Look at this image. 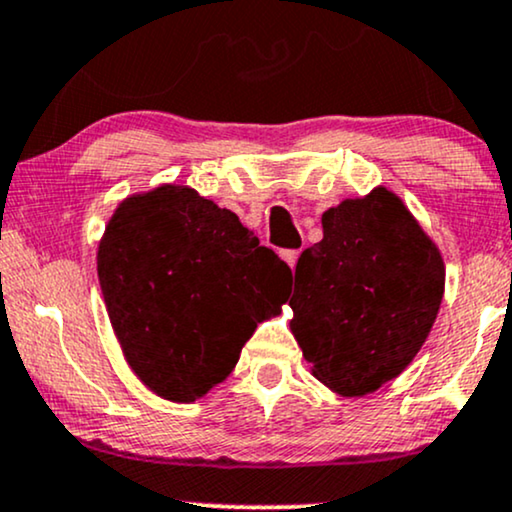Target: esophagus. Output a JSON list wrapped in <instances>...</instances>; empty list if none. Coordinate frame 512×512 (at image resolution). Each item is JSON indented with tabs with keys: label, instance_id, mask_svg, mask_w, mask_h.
<instances>
[{
	"label": "esophagus",
	"instance_id": "esophagus-1",
	"mask_svg": "<svg viewBox=\"0 0 512 512\" xmlns=\"http://www.w3.org/2000/svg\"><path fill=\"white\" fill-rule=\"evenodd\" d=\"M298 255H300V252L298 250H283L281 252V257H283V262H286L288 264V267H295V262H298Z\"/></svg>",
	"mask_w": 512,
	"mask_h": 512
}]
</instances>
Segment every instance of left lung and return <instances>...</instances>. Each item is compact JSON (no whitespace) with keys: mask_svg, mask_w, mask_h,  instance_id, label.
Listing matches in <instances>:
<instances>
[{"mask_svg":"<svg viewBox=\"0 0 512 512\" xmlns=\"http://www.w3.org/2000/svg\"><path fill=\"white\" fill-rule=\"evenodd\" d=\"M322 229L295 264L291 331L324 386L367 396L420 353L439 315L446 267L386 188L326 209Z\"/></svg>","mask_w":512,"mask_h":512,"instance_id":"obj_1","label":"left lung"}]
</instances>
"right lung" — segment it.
<instances>
[{"instance_id": "add662e5", "label": "right lung", "mask_w": 512, "mask_h": 512, "mask_svg": "<svg viewBox=\"0 0 512 512\" xmlns=\"http://www.w3.org/2000/svg\"><path fill=\"white\" fill-rule=\"evenodd\" d=\"M97 276L135 377L193 403L229 377L264 307L281 310L291 269L231 209L166 183L116 207Z\"/></svg>"}]
</instances>
